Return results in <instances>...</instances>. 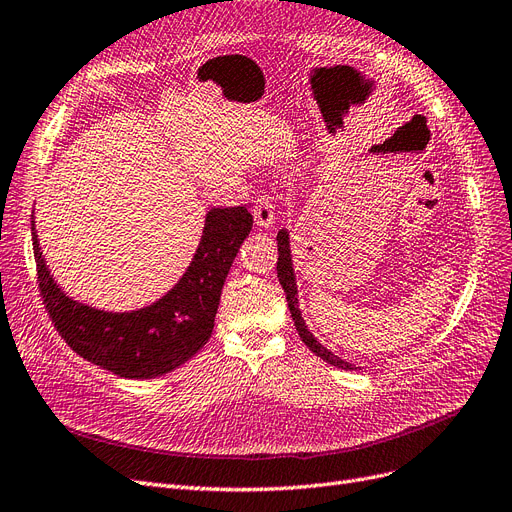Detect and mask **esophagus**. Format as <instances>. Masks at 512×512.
Instances as JSON below:
<instances>
[{"label":"esophagus","mask_w":512,"mask_h":512,"mask_svg":"<svg viewBox=\"0 0 512 512\" xmlns=\"http://www.w3.org/2000/svg\"><path fill=\"white\" fill-rule=\"evenodd\" d=\"M253 215H255V223L259 227H272L276 221V211H274L272 200L268 196H259L253 206Z\"/></svg>","instance_id":"esophagus-1"}]
</instances>
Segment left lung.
<instances>
[{"label": "left lung", "instance_id": "left-lung-1", "mask_svg": "<svg viewBox=\"0 0 512 512\" xmlns=\"http://www.w3.org/2000/svg\"><path fill=\"white\" fill-rule=\"evenodd\" d=\"M278 261H276V272H278V280L282 289L287 293V304L293 316V323L295 329L301 337V342H304L316 356L323 358L329 365L339 367V369H346V371H354L356 367L352 363H346L344 358L335 356L331 350H327L323 344L318 342V339L310 333L308 325L304 323V318H301V310H299V301H297V285H295V272H293V257H291V244H289V232L287 230H280L278 236Z\"/></svg>", "mask_w": 512, "mask_h": 512}]
</instances>
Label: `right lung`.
I'll return each instance as SVG.
<instances>
[{"mask_svg":"<svg viewBox=\"0 0 512 512\" xmlns=\"http://www.w3.org/2000/svg\"><path fill=\"white\" fill-rule=\"evenodd\" d=\"M251 227L246 206L211 208L194 259L173 289L141 310L105 312L80 304L56 285L31 221L40 295L73 352L128 380H151L181 367L208 342L223 282Z\"/></svg>","mask_w":512,"mask_h":512,"instance_id":"right-lung-1","label":"right lung"}]
</instances>
